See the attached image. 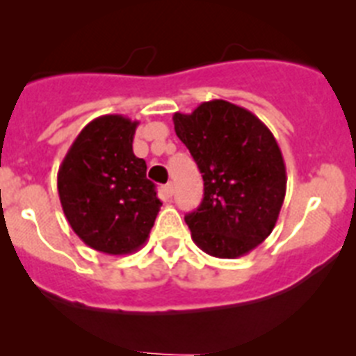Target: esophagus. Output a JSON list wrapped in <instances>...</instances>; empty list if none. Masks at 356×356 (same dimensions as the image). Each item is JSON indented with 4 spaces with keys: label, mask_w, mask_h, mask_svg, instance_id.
I'll list each match as a JSON object with an SVG mask.
<instances>
[{
    "label": "esophagus",
    "mask_w": 356,
    "mask_h": 356,
    "mask_svg": "<svg viewBox=\"0 0 356 356\" xmlns=\"http://www.w3.org/2000/svg\"><path fill=\"white\" fill-rule=\"evenodd\" d=\"M162 193H163V196H165V197H171L172 193H175V191H172V184H165V185H163Z\"/></svg>",
    "instance_id": "obj_1"
}]
</instances>
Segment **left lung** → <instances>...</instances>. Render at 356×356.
Returning <instances> with one entry per match:
<instances>
[{"label": "left lung", "instance_id": "8db88e82", "mask_svg": "<svg viewBox=\"0 0 356 356\" xmlns=\"http://www.w3.org/2000/svg\"><path fill=\"white\" fill-rule=\"evenodd\" d=\"M175 131L203 176L205 196L185 216L193 241L217 259H238L275 228L287 172L271 130L253 112L225 102L172 115Z\"/></svg>", "mask_w": 356, "mask_h": 356}]
</instances>
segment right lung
<instances>
[{
    "label": "right lung",
    "instance_id": "right-lung-1",
    "mask_svg": "<svg viewBox=\"0 0 356 356\" xmlns=\"http://www.w3.org/2000/svg\"><path fill=\"white\" fill-rule=\"evenodd\" d=\"M139 121L119 114L96 118L62 160L56 187L65 219L89 248L128 254L146 244L160 200L134 153Z\"/></svg>",
    "mask_w": 356,
    "mask_h": 356
}]
</instances>
